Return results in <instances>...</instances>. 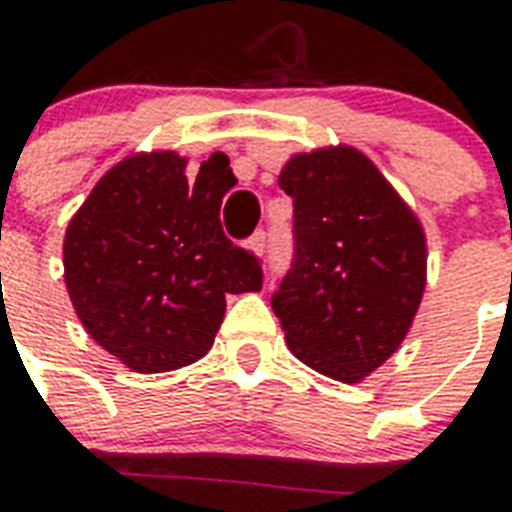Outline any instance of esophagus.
I'll return each instance as SVG.
<instances>
[{"label":"esophagus","mask_w":512,"mask_h":512,"mask_svg":"<svg viewBox=\"0 0 512 512\" xmlns=\"http://www.w3.org/2000/svg\"><path fill=\"white\" fill-rule=\"evenodd\" d=\"M265 247H268V236H265V231H255L249 236V249H252L255 255H263Z\"/></svg>","instance_id":"34e87169"}]
</instances>
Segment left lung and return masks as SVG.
<instances>
[{
    "label": "left lung",
    "mask_w": 512,
    "mask_h": 512,
    "mask_svg": "<svg viewBox=\"0 0 512 512\" xmlns=\"http://www.w3.org/2000/svg\"><path fill=\"white\" fill-rule=\"evenodd\" d=\"M279 185L295 201V252L273 313L303 364L358 382L412 327L425 292V233L356 148L292 156Z\"/></svg>",
    "instance_id": "obj_1"
}]
</instances>
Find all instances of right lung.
I'll use <instances>...</instances> for the list:
<instances>
[{
  "label": "right lung",
  "mask_w": 512,
  "mask_h": 512,
  "mask_svg": "<svg viewBox=\"0 0 512 512\" xmlns=\"http://www.w3.org/2000/svg\"><path fill=\"white\" fill-rule=\"evenodd\" d=\"M233 185L223 159L185 177L175 151L130 156L100 177L63 241L74 311L132 372H170L212 348L225 295L257 292L255 252L233 244L220 204Z\"/></svg>",
  "instance_id": "right-lung-1"
}]
</instances>
